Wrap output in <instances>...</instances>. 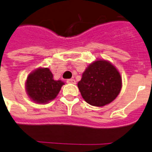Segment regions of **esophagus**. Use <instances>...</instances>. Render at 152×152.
I'll use <instances>...</instances> for the list:
<instances>
[{"label":"esophagus","mask_w":152,"mask_h":152,"mask_svg":"<svg viewBox=\"0 0 152 152\" xmlns=\"http://www.w3.org/2000/svg\"><path fill=\"white\" fill-rule=\"evenodd\" d=\"M66 82L68 83H72V84H75L76 83V80H74V79H69V80H66Z\"/></svg>","instance_id":"esophagus-1"}]
</instances>
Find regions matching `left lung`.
<instances>
[{
    "mask_svg": "<svg viewBox=\"0 0 152 152\" xmlns=\"http://www.w3.org/2000/svg\"><path fill=\"white\" fill-rule=\"evenodd\" d=\"M77 85L85 102L93 106L102 107L119 95L122 77L109 61L97 60L88 65Z\"/></svg>",
    "mask_w": 152,
    "mask_h": 152,
    "instance_id": "obj_1",
    "label": "left lung"
}]
</instances>
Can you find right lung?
<instances>
[{
	"instance_id": "right-lung-1",
	"label": "right lung",
	"mask_w": 152,
	"mask_h": 152,
	"mask_svg": "<svg viewBox=\"0 0 152 152\" xmlns=\"http://www.w3.org/2000/svg\"><path fill=\"white\" fill-rule=\"evenodd\" d=\"M64 84L61 80H54L48 68H39L28 76L26 88L32 101L44 104L55 99Z\"/></svg>"
}]
</instances>
